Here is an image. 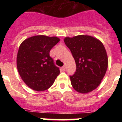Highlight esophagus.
<instances>
[{
    "label": "esophagus",
    "mask_w": 122,
    "mask_h": 122,
    "mask_svg": "<svg viewBox=\"0 0 122 122\" xmlns=\"http://www.w3.org/2000/svg\"><path fill=\"white\" fill-rule=\"evenodd\" d=\"M61 70H62L63 71H64L65 70V66H62V67L61 68Z\"/></svg>",
    "instance_id": "esophagus-1"
}]
</instances>
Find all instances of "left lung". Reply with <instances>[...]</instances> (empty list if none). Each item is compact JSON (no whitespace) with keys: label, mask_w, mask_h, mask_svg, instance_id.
I'll return each instance as SVG.
<instances>
[{"label":"left lung","mask_w":122,"mask_h":122,"mask_svg":"<svg viewBox=\"0 0 122 122\" xmlns=\"http://www.w3.org/2000/svg\"><path fill=\"white\" fill-rule=\"evenodd\" d=\"M76 65L74 74L70 76L73 89L81 93H89L98 87L108 66L104 45L89 35L65 38Z\"/></svg>","instance_id":"obj_1"}]
</instances>
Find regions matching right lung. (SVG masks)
Returning a JSON list of instances; mask_svg holds the SVG:
<instances>
[{"label": "right lung", "mask_w": 122, "mask_h": 122, "mask_svg": "<svg viewBox=\"0 0 122 122\" xmlns=\"http://www.w3.org/2000/svg\"><path fill=\"white\" fill-rule=\"evenodd\" d=\"M60 39L45 35L31 36L22 41L19 48L16 63L22 81L36 91L47 90L60 73L49 52Z\"/></svg>", "instance_id": "1"}]
</instances>
